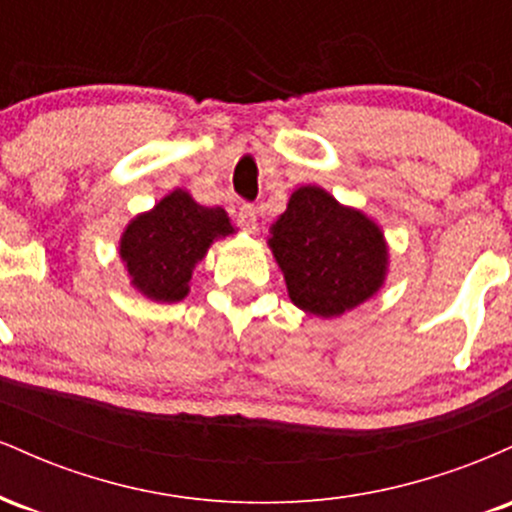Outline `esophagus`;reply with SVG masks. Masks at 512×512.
Returning <instances> with one entry per match:
<instances>
[{
    "label": "esophagus",
    "instance_id": "34e87169",
    "mask_svg": "<svg viewBox=\"0 0 512 512\" xmlns=\"http://www.w3.org/2000/svg\"><path fill=\"white\" fill-rule=\"evenodd\" d=\"M238 226L248 233L257 231V209L252 204H243L238 209Z\"/></svg>",
    "mask_w": 512,
    "mask_h": 512
}]
</instances>
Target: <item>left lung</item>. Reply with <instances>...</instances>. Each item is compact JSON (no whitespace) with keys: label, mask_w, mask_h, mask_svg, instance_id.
<instances>
[{"label":"left lung","mask_w":512,"mask_h":512,"mask_svg":"<svg viewBox=\"0 0 512 512\" xmlns=\"http://www.w3.org/2000/svg\"><path fill=\"white\" fill-rule=\"evenodd\" d=\"M269 248L291 301L310 315H342L385 281L387 245L380 228L315 185L293 192L272 226Z\"/></svg>","instance_id":"8db88e82"}]
</instances>
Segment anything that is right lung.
Listing matches in <instances>:
<instances>
[{
    "label": "right lung",
    "instance_id": "1",
    "mask_svg": "<svg viewBox=\"0 0 512 512\" xmlns=\"http://www.w3.org/2000/svg\"><path fill=\"white\" fill-rule=\"evenodd\" d=\"M233 233L221 207H202L175 190L154 209L137 216L120 240V257L132 284L151 301H182L190 291L195 264L216 238Z\"/></svg>",
    "mask_w": 512,
    "mask_h": 512
}]
</instances>
